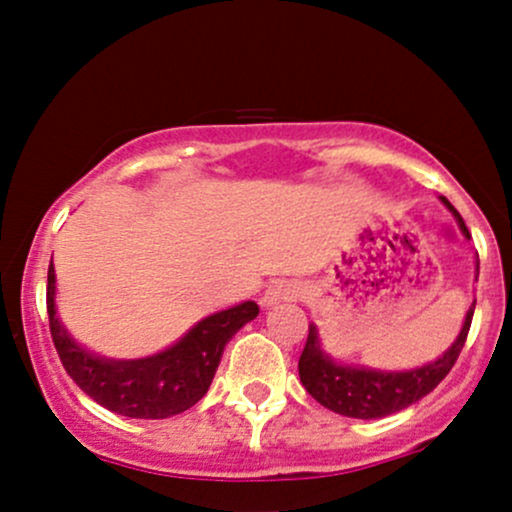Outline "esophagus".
<instances>
[{"label": "esophagus", "instance_id": "esophagus-1", "mask_svg": "<svg viewBox=\"0 0 512 512\" xmlns=\"http://www.w3.org/2000/svg\"><path fill=\"white\" fill-rule=\"evenodd\" d=\"M301 291V284H296V281H274V284L264 291L262 303L274 305L279 301H296V298L301 296Z\"/></svg>", "mask_w": 512, "mask_h": 512}]
</instances>
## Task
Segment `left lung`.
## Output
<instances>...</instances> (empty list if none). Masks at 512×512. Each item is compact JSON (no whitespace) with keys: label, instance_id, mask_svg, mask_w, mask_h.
Masks as SVG:
<instances>
[{"label":"left lung","instance_id":"left-lung-1","mask_svg":"<svg viewBox=\"0 0 512 512\" xmlns=\"http://www.w3.org/2000/svg\"><path fill=\"white\" fill-rule=\"evenodd\" d=\"M448 209L455 214L460 223L462 233L469 238L467 226H464L462 216L457 214L455 207L443 197ZM474 305L467 310L460 337L455 344L445 351L438 361L428 363V366L402 370V373H385V370H368L354 366H339L334 363L325 351L320 349V339H317L315 325H310L308 342L303 346V354L298 358V375L305 390L313 395L322 407L337 411L342 416L351 419H380V416H390L395 411L407 409L409 404L419 402L428 392L436 390L440 380L450 373L455 366L457 356H460L464 342H467L469 325H472Z\"/></svg>","mask_w":512,"mask_h":512}]
</instances>
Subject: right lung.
Masks as SVG:
<instances>
[{"instance_id":"obj_1","label":"right lung","mask_w":512,"mask_h":512,"mask_svg":"<svg viewBox=\"0 0 512 512\" xmlns=\"http://www.w3.org/2000/svg\"><path fill=\"white\" fill-rule=\"evenodd\" d=\"M260 305L245 301L236 308L204 317L178 344L139 361H105L72 342L55 315V267L48 269L50 334L69 378L105 409L129 419H168L207 395L223 346Z\"/></svg>"}]
</instances>
